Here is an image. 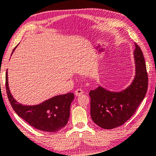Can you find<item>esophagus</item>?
<instances>
[{"label": "esophagus", "mask_w": 156, "mask_h": 156, "mask_svg": "<svg viewBox=\"0 0 156 156\" xmlns=\"http://www.w3.org/2000/svg\"><path fill=\"white\" fill-rule=\"evenodd\" d=\"M83 90L81 88H78V89H76V91H75V94L76 96H80L81 95H83Z\"/></svg>", "instance_id": "1"}]
</instances>
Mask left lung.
<instances>
[{"label":"left lung","instance_id":"obj_1","mask_svg":"<svg viewBox=\"0 0 156 156\" xmlns=\"http://www.w3.org/2000/svg\"><path fill=\"white\" fill-rule=\"evenodd\" d=\"M136 76L132 84L119 93L99 86L90 91L93 121L105 129L122 126L132 117L148 90V73L141 48L134 42Z\"/></svg>","mask_w":156,"mask_h":156}]
</instances>
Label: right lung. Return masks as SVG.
<instances>
[{
    "label": "right lung",
    "instance_id": "right-lung-1",
    "mask_svg": "<svg viewBox=\"0 0 156 156\" xmlns=\"http://www.w3.org/2000/svg\"><path fill=\"white\" fill-rule=\"evenodd\" d=\"M5 88L12 109L30 126L45 132H56L66 125L70 116L71 104L74 99L73 93L57 95L34 106H25L12 98L8 88L7 72Z\"/></svg>",
    "mask_w": 156,
    "mask_h": 156
}]
</instances>
